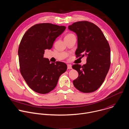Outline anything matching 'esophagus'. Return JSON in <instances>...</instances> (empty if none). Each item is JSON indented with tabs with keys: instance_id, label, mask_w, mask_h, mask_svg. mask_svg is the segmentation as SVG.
Wrapping results in <instances>:
<instances>
[{
	"instance_id": "obj_1",
	"label": "esophagus",
	"mask_w": 129,
	"mask_h": 129,
	"mask_svg": "<svg viewBox=\"0 0 129 129\" xmlns=\"http://www.w3.org/2000/svg\"><path fill=\"white\" fill-rule=\"evenodd\" d=\"M67 68L68 69H72V65L71 64H67Z\"/></svg>"
}]
</instances>
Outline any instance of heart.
Here are the masks:
<instances>
[{"label": "heart", "instance_id": "1", "mask_svg": "<svg viewBox=\"0 0 129 129\" xmlns=\"http://www.w3.org/2000/svg\"><path fill=\"white\" fill-rule=\"evenodd\" d=\"M75 37V35L73 34V33H69L68 34H67L65 37H64V39H68V38H70L71 37Z\"/></svg>", "mask_w": 129, "mask_h": 129}]
</instances>
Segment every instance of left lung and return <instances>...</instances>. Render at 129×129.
<instances>
[{"instance_id":"left-lung-1","label":"left lung","mask_w":129,"mask_h":129,"mask_svg":"<svg viewBox=\"0 0 129 129\" xmlns=\"http://www.w3.org/2000/svg\"><path fill=\"white\" fill-rule=\"evenodd\" d=\"M78 37L76 58L87 57V63L76 64L72 67L78 73L73 81L74 86L82 93H92L99 88L104 82L110 66V49L101 29L87 21H78L68 26Z\"/></svg>"}]
</instances>
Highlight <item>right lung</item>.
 I'll use <instances>...</instances> for the list:
<instances>
[{"instance_id":"obj_1","label":"right lung","mask_w":129,"mask_h":129,"mask_svg":"<svg viewBox=\"0 0 129 129\" xmlns=\"http://www.w3.org/2000/svg\"><path fill=\"white\" fill-rule=\"evenodd\" d=\"M66 27L40 23L30 27L23 35L18 49L20 71L30 89L47 94L56 87L60 76L67 70L62 62L50 63L44 58L45 51L51 49Z\"/></svg>"}]
</instances>
